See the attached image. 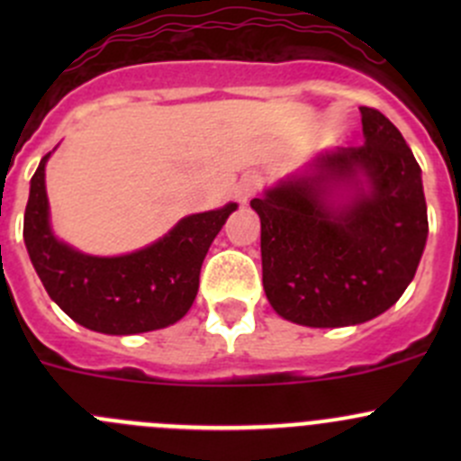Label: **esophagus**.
I'll use <instances>...</instances> for the list:
<instances>
[{
	"instance_id": "1",
	"label": "esophagus",
	"mask_w": 461,
	"mask_h": 461,
	"mask_svg": "<svg viewBox=\"0 0 461 461\" xmlns=\"http://www.w3.org/2000/svg\"><path fill=\"white\" fill-rule=\"evenodd\" d=\"M260 187H263V176L257 174V171H249V174H245L243 178L239 180V185H236L234 189V196L239 198L240 203H248Z\"/></svg>"
}]
</instances>
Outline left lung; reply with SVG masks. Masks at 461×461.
Masks as SVG:
<instances>
[{
  "label": "left lung",
  "instance_id": "obj_1",
  "mask_svg": "<svg viewBox=\"0 0 461 461\" xmlns=\"http://www.w3.org/2000/svg\"><path fill=\"white\" fill-rule=\"evenodd\" d=\"M366 142L325 151L254 198L263 287L283 319L343 328L394 305L429 236L421 169L399 129L361 106Z\"/></svg>",
  "mask_w": 461,
  "mask_h": 461
}]
</instances>
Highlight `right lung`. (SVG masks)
<instances>
[{
  "mask_svg": "<svg viewBox=\"0 0 461 461\" xmlns=\"http://www.w3.org/2000/svg\"><path fill=\"white\" fill-rule=\"evenodd\" d=\"M49 156L31 178L24 243L50 299L76 323L104 334L151 332L183 319L198 294L204 254L239 204L192 213L133 254L88 257L50 231L44 185Z\"/></svg>",
  "mask_w": 461,
  "mask_h": 461,
  "instance_id": "add662e5",
  "label": "right lung"
}]
</instances>
